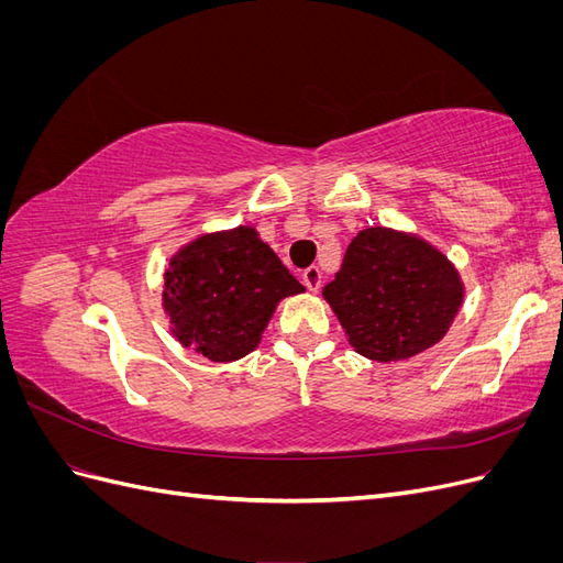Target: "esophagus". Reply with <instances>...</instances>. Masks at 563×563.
I'll return each instance as SVG.
<instances>
[{
	"label": "esophagus",
	"mask_w": 563,
	"mask_h": 563,
	"mask_svg": "<svg viewBox=\"0 0 563 563\" xmlns=\"http://www.w3.org/2000/svg\"><path fill=\"white\" fill-rule=\"evenodd\" d=\"M302 284L308 286V291H319L321 286V272L319 267H308L302 272Z\"/></svg>",
	"instance_id": "1"
}]
</instances>
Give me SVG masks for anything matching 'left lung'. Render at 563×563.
<instances>
[{
  "instance_id": "left-lung-1",
  "label": "left lung",
  "mask_w": 563,
  "mask_h": 563,
  "mask_svg": "<svg viewBox=\"0 0 563 563\" xmlns=\"http://www.w3.org/2000/svg\"><path fill=\"white\" fill-rule=\"evenodd\" d=\"M321 296L350 345L387 364L437 345L463 305L465 286L446 255L420 236L366 228Z\"/></svg>"
}]
</instances>
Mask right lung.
I'll return each instance as SVG.
<instances>
[{"label": "right lung", "mask_w": 563, "mask_h": 563, "mask_svg": "<svg viewBox=\"0 0 563 563\" xmlns=\"http://www.w3.org/2000/svg\"><path fill=\"white\" fill-rule=\"evenodd\" d=\"M253 228L201 234L168 263L162 305L183 347L228 364L258 347L279 300L302 294Z\"/></svg>", "instance_id": "add662e5"}]
</instances>
